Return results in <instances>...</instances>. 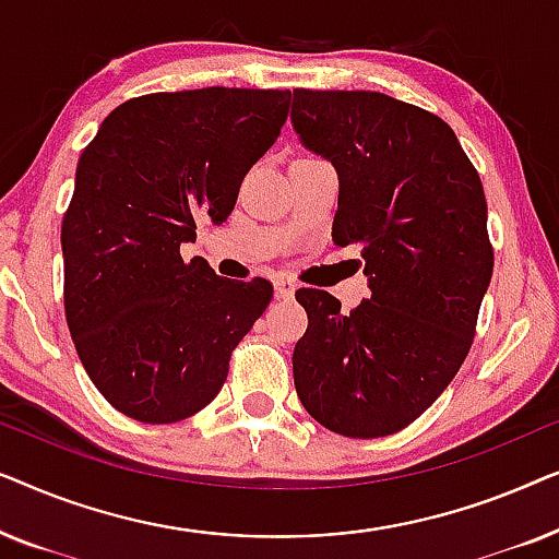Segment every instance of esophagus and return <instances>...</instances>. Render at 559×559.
Masks as SVG:
<instances>
[{"label": "esophagus", "mask_w": 559, "mask_h": 559, "mask_svg": "<svg viewBox=\"0 0 559 559\" xmlns=\"http://www.w3.org/2000/svg\"><path fill=\"white\" fill-rule=\"evenodd\" d=\"M274 295H277V300H289L295 295V285L285 277L274 280Z\"/></svg>", "instance_id": "obj_1"}]
</instances>
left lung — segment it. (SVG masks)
Wrapping results in <instances>:
<instances>
[{
	"label": "left lung",
	"mask_w": 559,
	"mask_h": 559,
	"mask_svg": "<svg viewBox=\"0 0 559 559\" xmlns=\"http://www.w3.org/2000/svg\"><path fill=\"white\" fill-rule=\"evenodd\" d=\"M289 119L338 173L333 241L361 243L371 289L350 312L325 289H297V396L328 430L384 438L468 356L493 274L484 186L445 121L386 94L295 88Z\"/></svg>",
	"instance_id": "1"
}]
</instances>
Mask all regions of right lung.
I'll return each instance as SVG.
<instances>
[{
	"mask_svg": "<svg viewBox=\"0 0 559 559\" xmlns=\"http://www.w3.org/2000/svg\"><path fill=\"white\" fill-rule=\"evenodd\" d=\"M287 111L289 91L147 94L117 106L83 150L60 228L66 320L121 415L167 425L201 412L270 305V282L186 264L180 243L195 241L198 218L224 224Z\"/></svg>",
	"mask_w": 559,
	"mask_h": 559,
	"instance_id": "obj_1",
	"label": "right lung"
}]
</instances>
